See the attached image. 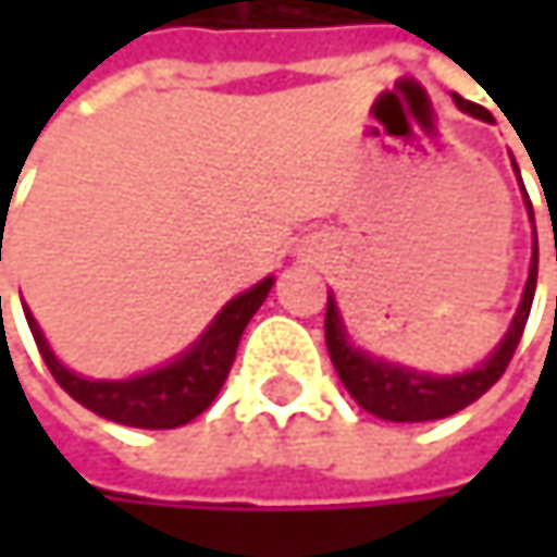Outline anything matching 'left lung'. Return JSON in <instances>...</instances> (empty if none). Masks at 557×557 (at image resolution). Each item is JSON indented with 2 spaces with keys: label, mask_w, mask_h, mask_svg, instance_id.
I'll use <instances>...</instances> for the list:
<instances>
[{
  "label": "left lung",
  "mask_w": 557,
  "mask_h": 557,
  "mask_svg": "<svg viewBox=\"0 0 557 557\" xmlns=\"http://www.w3.org/2000/svg\"><path fill=\"white\" fill-rule=\"evenodd\" d=\"M455 102L474 115V119H487V109L455 96ZM519 173V170H516ZM529 199V196H525ZM529 212H532V202H529ZM535 274H539V245L532 251V268H529V280H525V289H522V302L512 315V325L506 332L497 351L481 361L474 371L468 374H455V377H432V374H419V371H409V368H396L387 361H377L364 351H358L355 345H348V335H345V325H342V315H338V306L335 299L329 296V306H325V345H329V358L342 377L345 389L355 396V403L381 419L389 422H429V419H445L465 406H471L478 396H484L487 389L494 387L503 377V371L509 368L512 361V351L522 338V329H525V319H529V309H532V296H535Z\"/></svg>",
  "instance_id": "left-lung-1"
}]
</instances>
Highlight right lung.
Masks as SVG:
<instances>
[{"label": "right lung", "instance_id": "1", "mask_svg": "<svg viewBox=\"0 0 557 557\" xmlns=\"http://www.w3.org/2000/svg\"><path fill=\"white\" fill-rule=\"evenodd\" d=\"M271 286H274V277L255 283L248 293L235 296L215 315V322L202 332V338L189 351H183L176 361H170L168 368H158L151 374L128 377V381H86V377L66 371L54 358V351L48 348V342L28 309H25V319H28V329L38 342V351H41L48 371L76 403H83L96 416L122 422V425L176 429V425H186L189 419H196L202 409H209V403L222 389L228 371H232L242 332L251 322V315L261 309V302L268 299Z\"/></svg>", "mask_w": 557, "mask_h": 557}]
</instances>
